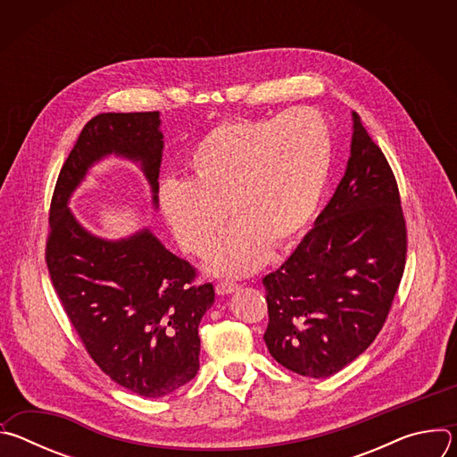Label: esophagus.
I'll list each match as a JSON object with an SVG mask.
<instances>
[{
	"mask_svg": "<svg viewBox=\"0 0 457 457\" xmlns=\"http://www.w3.org/2000/svg\"><path fill=\"white\" fill-rule=\"evenodd\" d=\"M215 289L219 295H229V293H235L237 289H240V286L235 282H219Z\"/></svg>",
	"mask_w": 457,
	"mask_h": 457,
	"instance_id": "esophagus-1",
	"label": "esophagus"
}]
</instances>
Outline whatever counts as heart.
Wrapping results in <instances>:
<instances>
[{
    "mask_svg": "<svg viewBox=\"0 0 457 457\" xmlns=\"http://www.w3.org/2000/svg\"><path fill=\"white\" fill-rule=\"evenodd\" d=\"M333 145L312 110L215 126L195 145L187 180L161 186V208L180 247L203 256L226 224L228 235L210 254L219 275H247L289 247L314 219L331 171Z\"/></svg>",
    "mask_w": 457,
    "mask_h": 457,
    "instance_id": "heart-1",
    "label": "heart"
}]
</instances>
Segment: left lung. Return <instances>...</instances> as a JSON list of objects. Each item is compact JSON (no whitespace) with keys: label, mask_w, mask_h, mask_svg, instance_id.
<instances>
[{"label":"left lung","mask_w":457,"mask_h":457,"mask_svg":"<svg viewBox=\"0 0 457 457\" xmlns=\"http://www.w3.org/2000/svg\"><path fill=\"white\" fill-rule=\"evenodd\" d=\"M405 256L396 177L353 112L351 157L333 199L293 254L262 280L271 356L300 376L342 370L381 331Z\"/></svg>","instance_id":"1"}]
</instances>
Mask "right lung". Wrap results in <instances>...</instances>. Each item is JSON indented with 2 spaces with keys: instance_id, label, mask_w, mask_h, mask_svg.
<instances>
[{
  "instance_id": "obj_1",
  "label": "right lung",
  "mask_w": 457,
  "mask_h": 457,
  "mask_svg": "<svg viewBox=\"0 0 457 457\" xmlns=\"http://www.w3.org/2000/svg\"><path fill=\"white\" fill-rule=\"evenodd\" d=\"M162 139L159 112L90 119L59 171L45 249L54 289L90 358L145 398L166 396L197 374L199 323L215 302L213 286H195V268L148 228L120 240L96 237L69 201L97 161L117 155L141 166L157 208Z\"/></svg>"
}]
</instances>
